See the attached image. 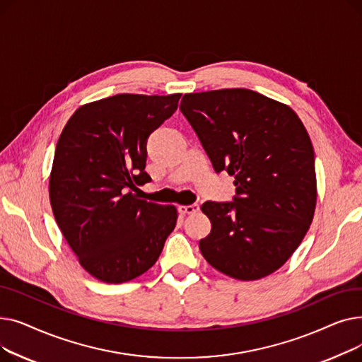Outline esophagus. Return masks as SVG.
<instances>
[{
    "instance_id": "1",
    "label": "esophagus",
    "mask_w": 362,
    "mask_h": 362,
    "mask_svg": "<svg viewBox=\"0 0 362 362\" xmlns=\"http://www.w3.org/2000/svg\"><path fill=\"white\" fill-rule=\"evenodd\" d=\"M199 211V205L192 204V205H179V213L180 214H197Z\"/></svg>"
}]
</instances>
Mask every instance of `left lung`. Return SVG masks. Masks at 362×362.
Wrapping results in <instances>:
<instances>
[{
  "label": "left lung",
  "mask_w": 362,
  "mask_h": 362,
  "mask_svg": "<svg viewBox=\"0 0 362 362\" xmlns=\"http://www.w3.org/2000/svg\"><path fill=\"white\" fill-rule=\"evenodd\" d=\"M180 111L217 173L235 176L232 202L202 204L204 258L226 276L274 273L307 235L317 202L314 149L296 112L243 88L183 95Z\"/></svg>",
  "instance_id": "obj_1"
}]
</instances>
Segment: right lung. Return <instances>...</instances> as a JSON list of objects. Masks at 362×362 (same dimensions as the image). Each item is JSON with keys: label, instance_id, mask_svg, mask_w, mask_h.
<instances>
[{"label": "right lung", "instance_id": "1", "mask_svg": "<svg viewBox=\"0 0 362 362\" xmlns=\"http://www.w3.org/2000/svg\"><path fill=\"white\" fill-rule=\"evenodd\" d=\"M182 93H119L74 111L57 142L49 201L82 267L105 283H124L154 265L173 232L175 205L139 199L146 141L177 110Z\"/></svg>", "mask_w": 362, "mask_h": 362}]
</instances>
